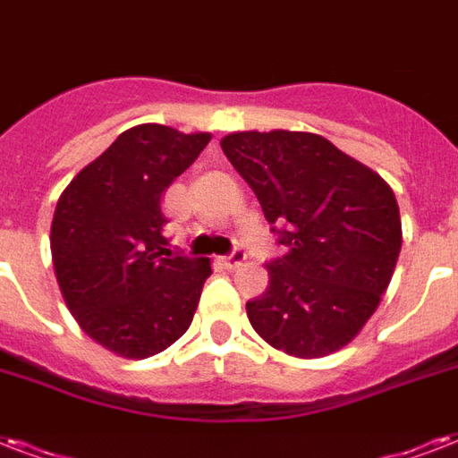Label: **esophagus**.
<instances>
[{"instance_id": "esophagus-1", "label": "esophagus", "mask_w": 458, "mask_h": 458, "mask_svg": "<svg viewBox=\"0 0 458 458\" xmlns=\"http://www.w3.org/2000/svg\"><path fill=\"white\" fill-rule=\"evenodd\" d=\"M243 260H246V250H243V248H233L232 253L226 255V258L222 262H225V265L229 269H233V267H239V265Z\"/></svg>"}]
</instances>
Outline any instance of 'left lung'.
Listing matches in <instances>:
<instances>
[{"instance_id":"left-lung-1","label":"left lung","mask_w":458,"mask_h":458,"mask_svg":"<svg viewBox=\"0 0 458 458\" xmlns=\"http://www.w3.org/2000/svg\"><path fill=\"white\" fill-rule=\"evenodd\" d=\"M222 150L260 200L284 255L246 303L253 329L289 356L335 353L370 320L402 250L399 205L380 174L327 138L243 131Z\"/></svg>"}]
</instances>
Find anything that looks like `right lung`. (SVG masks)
Listing matches in <instances>:
<instances>
[{
    "instance_id": "add662e5",
    "label": "right lung",
    "mask_w": 458,
    "mask_h": 458,
    "mask_svg": "<svg viewBox=\"0 0 458 458\" xmlns=\"http://www.w3.org/2000/svg\"><path fill=\"white\" fill-rule=\"evenodd\" d=\"M208 143L210 133L133 126L56 203L49 248L64 301L85 335L119 356H155L193 320L212 267L172 253L162 193Z\"/></svg>"
}]
</instances>
